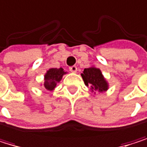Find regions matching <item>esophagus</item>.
Here are the masks:
<instances>
[{
	"label": "esophagus",
	"instance_id": "1",
	"mask_svg": "<svg viewBox=\"0 0 147 147\" xmlns=\"http://www.w3.org/2000/svg\"><path fill=\"white\" fill-rule=\"evenodd\" d=\"M69 70L72 73H76L77 72V67H76V65H72V67H69Z\"/></svg>",
	"mask_w": 147,
	"mask_h": 147
}]
</instances>
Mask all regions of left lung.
<instances>
[{
  "mask_svg": "<svg viewBox=\"0 0 147 147\" xmlns=\"http://www.w3.org/2000/svg\"><path fill=\"white\" fill-rule=\"evenodd\" d=\"M84 83L90 88L92 92H103L108 89V83L99 68L94 67L85 68L82 74Z\"/></svg>",
  "mask_w": 147,
  "mask_h": 147,
  "instance_id": "left-lung-1",
  "label": "left lung"
}]
</instances>
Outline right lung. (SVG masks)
I'll use <instances>...</instances> for the list:
<instances>
[{
    "label": "right lung",
    "mask_w": 147,
    "mask_h": 147,
    "mask_svg": "<svg viewBox=\"0 0 147 147\" xmlns=\"http://www.w3.org/2000/svg\"><path fill=\"white\" fill-rule=\"evenodd\" d=\"M65 74L67 73L61 67L49 69L45 75V83H44L45 88L49 91H53L56 88L57 84L61 80Z\"/></svg>",
    "instance_id": "1"
}]
</instances>
